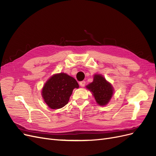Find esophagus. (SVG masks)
Wrapping results in <instances>:
<instances>
[{"mask_svg": "<svg viewBox=\"0 0 156 156\" xmlns=\"http://www.w3.org/2000/svg\"><path fill=\"white\" fill-rule=\"evenodd\" d=\"M85 84H86V82L84 81H80L79 82V85L81 86V87H82L85 86Z\"/></svg>", "mask_w": 156, "mask_h": 156, "instance_id": "esophagus-1", "label": "esophagus"}]
</instances>
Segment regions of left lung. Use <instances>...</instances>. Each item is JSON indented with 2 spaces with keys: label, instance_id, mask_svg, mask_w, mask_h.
Instances as JSON below:
<instances>
[{
  "label": "left lung",
  "instance_id": "1",
  "mask_svg": "<svg viewBox=\"0 0 156 156\" xmlns=\"http://www.w3.org/2000/svg\"><path fill=\"white\" fill-rule=\"evenodd\" d=\"M87 88L90 90L96 102L100 105H105L109 101L113 94V88L110 83L101 75H95L94 81Z\"/></svg>",
  "mask_w": 156,
  "mask_h": 156
}]
</instances>
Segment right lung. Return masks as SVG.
Instances as JSON below:
<instances>
[{
    "mask_svg": "<svg viewBox=\"0 0 156 156\" xmlns=\"http://www.w3.org/2000/svg\"><path fill=\"white\" fill-rule=\"evenodd\" d=\"M75 88H79L76 80L67 74L60 73L54 75L46 82L41 95L47 105L51 108L56 109L68 104Z\"/></svg>",
    "mask_w": 156,
    "mask_h": 156,
    "instance_id": "right-lung-1",
    "label": "right lung"
}]
</instances>
